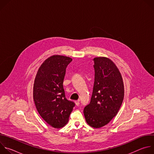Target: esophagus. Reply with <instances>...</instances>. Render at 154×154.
I'll use <instances>...</instances> for the list:
<instances>
[{
	"mask_svg": "<svg viewBox=\"0 0 154 154\" xmlns=\"http://www.w3.org/2000/svg\"><path fill=\"white\" fill-rule=\"evenodd\" d=\"M75 105H79V104H80V102H79V100H76V101H75Z\"/></svg>",
	"mask_w": 154,
	"mask_h": 154,
	"instance_id": "1",
	"label": "esophagus"
}]
</instances>
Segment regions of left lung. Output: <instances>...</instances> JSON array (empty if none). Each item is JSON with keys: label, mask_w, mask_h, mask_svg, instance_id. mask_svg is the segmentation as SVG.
<instances>
[{"label": "left lung", "mask_w": 154, "mask_h": 154, "mask_svg": "<svg viewBox=\"0 0 154 154\" xmlns=\"http://www.w3.org/2000/svg\"><path fill=\"white\" fill-rule=\"evenodd\" d=\"M93 60V91L83 113L87 124L97 128L106 125L117 115L124 99V88L121 74L110 59L100 57Z\"/></svg>", "instance_id": "8db88e82"}]
</instances>
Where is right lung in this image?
Returning a JSON list of instances; mask_svg holds the SVG:
<instances>
[{"instance_id": "right-lung-1", "label": "right lung", "mask_w": 154, "mask_h": 154, "mask_svg": "<svg viewBox=\"0 0 154 154\" xmlns=\"http://www.w3.org/2000/svg\"><path fill=\"white\" fill-rule=\"evenodd\" d=\"M70 57L55 55L49 57L39 67L33 85V99L42 118L54 128L67 124L75 106L67 100L63 80Z\"/></svg>"}]
</instances>
